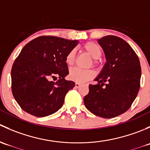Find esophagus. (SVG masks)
<instances>
[{"mask_svg":"<svg viewBox=\"0 0 150 150\" xmlns=\"http://www.w3.org/2000/svg\"><path fill=\"white\" fill-rule=\"evenodd\" d=\"M80 86H81V83H75V87L78 88Z\"/></svg>","mask_w":150,"mask_h":150,"instance_id":"esophagus-1","label":"esophagus"}]
</instances>
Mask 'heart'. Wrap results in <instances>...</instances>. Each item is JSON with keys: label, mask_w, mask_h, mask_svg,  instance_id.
<instances>
[{"label": "heart", "mask_w": 150, "mask_h": 150, "mask_svg": "<svg viewBox=\"0 0 150 150\" xmlns=\"http://www.w3.org/2000/svg\"><path fill=\"white\" fill-rule=\"evenodd\" d=\"M83 49L93 59L94 64H96V59H99L102 54V50L99 45L94 42H88L83 46ZM75 59V50L72 49L67 53L65 57V62L68 66H72ZM94 70L93 69H81L79 68H73L69 72V78L72 81L79 83L86 82L95 76Z\"/></svg>", "instance_id": "obj_1"}]
</instances>
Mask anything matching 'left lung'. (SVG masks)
Instances as JSON below:
<instances>
[{"label": "left lung", "mask_w": 150, "mask_h": 150, "mask_svg": "<svg viewBox=\"0 0 150 150\" xmlns=\"http://www.w3.org/2000/svg\"><path fill=\"white\" fill-rule=\"evenodd\" d=\"M107 62L89 85L83 102L86 108L104 118H112L126 112L135 100L142 75L138 56L120 38L107 35L98 40Z\"/></svg>", "instance_id": "left-lung-1"}]
</instances>
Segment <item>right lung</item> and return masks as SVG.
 I'll return each instance as SVG.
<instances>
[{"label": "right lung", "instance_id": "1", "mask_svg": "<svg viewBox=\"0 0 150 150\" xmlns=\"http://www.w3.org/2000/svg\"><path fill=\"white\" fill-rule=\"evenodd\" d=\"M78 44L55 36H41L27 43L13 62L11 89L21 108L36 117L58 111L67 93L75 83L64 78L69 74L66 55ZM57 82L50 81L57 78Z\"/></svg>", "mask_w": 150, "mask_h": 150}]
</instances>
